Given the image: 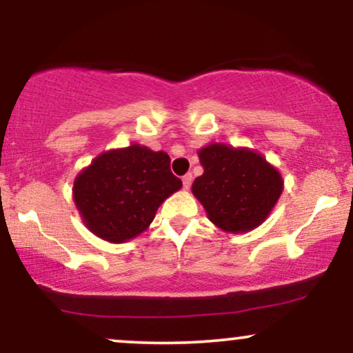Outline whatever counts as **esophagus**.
Masks as SVG:
<instances>
[{
  "label": "esophagus",
  "mask_w": 353,
  "mask_h": 353,
  "mask_svg": "<svg viewBox=\"0 0 353 353\" xmlns=\"http://www.w3.org/2000/svg\"><path fill=\"white\" fill-rule=\"evenodd\" d=\"M182 184H184V189L188 190L190 188V184H192V174H185V176L182 177Z\"/></svg>",
  "instance_id": "obj_1"
}]
</instances>
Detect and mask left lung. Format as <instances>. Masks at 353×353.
Returning <instances> with one entry per match:
<instances>
[{
	"instance_id": "8db88e82",
	"label": "left lung",
	"mask_w": 353,
	"mask_h": 353,
	"mask_svg": "<svg viewBox=\"0 0 353 353\" xmlns=\"http://www.w3.org/2000/svg\"><path fill=\"white\" fill-rule=\"evenodd\" d=\"M197 154L204 174L194 181L192 194L209 221L232 234L261 225L282 194L281 172L247 148L214 143Z\"/></svg>"
}]
</instances>
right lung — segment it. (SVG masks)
I'll use <instances>...</instances> for the list:
<instances>
[{
	"instance_id": "add662e5",
	"label": "right lung",
	"mask_w": 353,
	"mask_h": 353,
	"mask_svg": "<svg viewBox=\"0 0 353 353\" xmlns=\"http://www.w3.org/2000/svg\"><path fill=\"white\" fill-rule=\"evenodd\" d=\"M169 164L168 154L139 144L99 154L72 188L86 228L112 244L144 232L159 205L182 188Z\"/></svg>"
}]
</instances>
